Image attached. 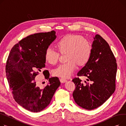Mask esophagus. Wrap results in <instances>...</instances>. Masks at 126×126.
I'll return each mask as SVG.
<instances>
[{"label":"esophagus","instance_id":"esophagus-1","mask_svg":"<svg viewBox=\"0 0 126 126\" xmlns=\"http://www.w3.org/2000/svg\"><path fill=\"white\" fill-rule=\"evenodd\" d=\"M60 79L61 82H62V83H64V82H66V81H67V80H66V79H65V78H60Z\"/></svg>","mask_w":126,"mask_h":126}]
</instances>
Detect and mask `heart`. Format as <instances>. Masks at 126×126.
<instances>
[{"label":"heart","mask_w":126,"mask_h":126,"mask_svg":"<svg viewBox=\"0 0 126 126\" xmlns=\"http://www.w3.org/2000/svg\"><path fill=\"white\" fill-rule=\"evenodd\" d=\"M59 51L62 53H66L67 62L62 63L53 71L54 75L63 78L71 76L77 67V64L83 65L91 58L92 46L91 43L79 35L69 34L61 39L57 43ZM46 61L55 64L60 58V53L52 47H48L45 52Z\"/></svg>","instance_id":"obj_1"}]
</instances>
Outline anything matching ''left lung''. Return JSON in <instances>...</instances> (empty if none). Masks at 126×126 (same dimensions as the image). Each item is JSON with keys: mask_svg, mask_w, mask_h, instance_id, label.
Listing matches in <instances>:
<instances>
[{"mask_svg": "<svg viewBox=\"0 0 126 126\" xmlns=\"http://www.w3.org/2000/svg\"><path fill=\"white\" fill-rule=\"evenodd\" d=\"M117 63L109 44L96 34L92 45L91 58L77 76L87 78L84 83L79 77L72 80L76 87L73 96L75 102L87 110L97 108L114 92Z\"/></svg>", "mask_w": 126, "mask_h": 126, "instance_id": "left-lung-1", "label": "left lung"}]
</instances>
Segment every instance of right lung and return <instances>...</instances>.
I'll return each mask as SVG.
<instances>
[{
  "mask_svg": "<svg viewBox=\"0 0 126 126\" xmlns=\"http://www.w3.org/2000/svg\"><path fill=\"white\" fill-rule=\"evenodd\" d=\"M56 39L55 32L28 35L12 48L5 66L6 78L13 98L18 104L33 112L46 108L60 86L57 77H50L48 70L43 72L48 84L37 86L36 75L45 67V52Z\"/></svg>",
  "mask_w": 126,
  "mask_h": 126,
  "instance_id": "right-lung-1",
  "label": "right lung"
}]
</instances>
